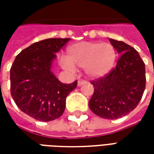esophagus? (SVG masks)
I'll use <instances>...</instances> for the list:
<instances>
[{
    "instance_id": "esophagus-1",
    "label": "esophagus",
    "mask_w": 154,
    "mask_h": 154,
    "mask_svg": "<svg viewBox=\"0 0 154 154\" xmlns=\"http://www.w3.org/2000/svg\"><path fill=\"white\" fill-rule=\"evenodd\" d=\"M86 83V81L84 80H78V82H77V85L79 86V87H81L82 85H83V84Z\"/></svg>"
}]
</instances>
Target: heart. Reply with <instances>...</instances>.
Masks as SVG:
<instances>
[{
  "label": "heart",
  "mask_w": 154,
  "mask_h": 154,
  "mask_svg": "<svg viewBox=\"0 0 154 154\" xmlns=\"http://www.w3.org/2000/svg\"><path fill=\"white\" fill-rule=\"evenodd\" d=\"M116 51L108 43L81 42L67 48V57H62L61 66L68 71L84 67L87 77L97 79L110 73L115 65Z\"/></svg>",
  "instance_id": "1"
}]
</instances>
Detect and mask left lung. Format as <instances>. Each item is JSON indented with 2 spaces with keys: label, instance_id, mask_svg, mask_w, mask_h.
Wrapping results in <instances>:
<instances>
[{
  "label": "left lung",
  "instance_id": "left-lung-1",
  "mask_svg": "<svg viewBox=\"0 0 154 154\" xmlns=\"http://www.w3.org/2000/svg\"><path fill=\"white\" fill-rule=\"evenodd\" d=\"M119 55L116 67L105 77L91 82L94 93L91 110L107 119H116L131 112L145 89V65L139 53L122 41L109 38Z\"/></svg>",
  "mask_w": 154,
  "mask_h": 154
}]
</instances>
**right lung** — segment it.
<instances>
[{
	"label": "right lung",
	"instance_id": "add662e5",
	"mask_svg": "<svg viewBox=\"0 0 154 154\" xmlns=\"http://www.w3.org/2000/svg\"><path fill=\"white\" fill-rule=\"evenodd\" d=\"M70 38H47L34 43L16 56L11 68V93L16 106L32 118L48 122L64 112L66 98L77 82L63 84L52 66L56 54Z\"/></svg>",
	"mask_w": 154,
	"mask_h": 154
}]
</instances>
